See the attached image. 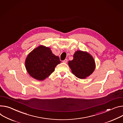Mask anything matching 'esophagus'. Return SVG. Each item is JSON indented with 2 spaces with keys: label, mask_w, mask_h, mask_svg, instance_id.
Segmentation results:
<instances>
[{
  "label": "esophagus",
  "mask_w": 123,
  "mask_h": 123,
  "mask_svg": "<svg viewBox=\"0 0 123 123\" xmlns=\"http://www.w3.org/2000/svg\"><path fill=\"white\" fill-rule=\"evenodd\" d=\"M67 61H68V60L67 59H65L63 61V62H64V63H67Z\"/></svg>",
  "instance_id": "esophagus-1"
}]
</instances>
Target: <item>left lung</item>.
<instances>
[{
  "instance_id": "left-lung-1",
  "label": "left lung",
  "mask_w": 123,
  "mask_h": 123,
  "mask_svg": "<svg viewBox=\"0 0 123 123\" xmlns=\"http://www.w3.org/2000/svg\"><path fill=\"white\" fill-rule=\"evenodd\" d=\"M73 59L68 62L72 73L80 79L90 76L96 68V63L92 56L86 51L77 50Z\"/></svg>"
}]
</instances>
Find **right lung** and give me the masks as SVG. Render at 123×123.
I'll return each mask as SVG.
<instances>
[{"mask_svg": "<svg viewBox=\"0 0 123 123\" xmlns=\"http://www.w3.org/2000/svg\"><path fill=\"white\" fill-rule=\"evenodd\" d=\"M60 63L59 57L53 54L49 48L41 45L28 54L25 66L31 77L42 81L49 76Z\"/></svg>", "mask_w": 123, "mask_h": 123, "instance_id": "right-lung-1", "label": "right lung"}]
</instances>
